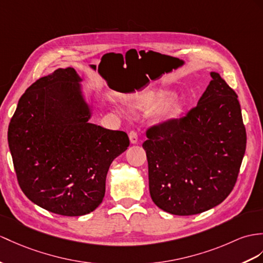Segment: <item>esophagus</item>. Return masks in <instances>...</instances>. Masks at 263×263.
<instances>
[{"mask_svg": "<svg viewBox=\"0 0 263 263\" xmlns=\"http://www.w3.org/2000/svg\"><path fill=\"white\" fill-rule=\"evenodd\" d=\"M129 142H130V144H137V142H138V135H137V133L136 132H130L129 133Z\"/></svg>", "mask_w": 263, "mask_h": 263, "instance_id": "34e87169", "label": "esophagus"}]
</instances>
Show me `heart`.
Listing matches in <instances>:
<instances>
[{
    "mask_svg": "<svg viewBox=\"0 0 263 263\" xmlns=\"http://www.w3.org/2000/svg\"><path fill=\"white\" fill-rule=\"evenodd\" d=\"M176 92L173 90H157L144 95L137 102V107L144 111H156L166 105L165 116L167 119H175L181 116L184 111V104L175 99Z\"/></svg>",
    "mask_w": 263,
    "mask_h": 263,
    "instance_id": "1",
    "label": "heart"
}]
</instances>
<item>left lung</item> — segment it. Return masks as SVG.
I'll return each mask as SVG.
<instances>
[{"mask_svg":"<svg viewBox=\"0 0 263 263\" xmlns=\"http://www.w3.org/2000/svg\"><path fill=\"white\" fill-rule=\"evenodd\" d=\"M212 80L187 116L152 128L143 144L153 202L174 215H193L222 203L233 190L247 134L238 96Z\"/></svg>","mask_w":263,"mask_h":263,"instance_id":"obj_1","label":"left lung"}]
</instances>
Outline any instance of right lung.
Listing matches in <instances>:
<instances>
[{"mask_svg": "<svg viewBox=\"0 0 263 263\" xmlns=\"http://www.w3.org/2000/svg\"><path fill=\"white\" fill-rule=\"evenodd\" d=\"M83 78L59 68L17 102L8 142L17 182L30 201L55 214L80 216L104 200L106 176L129 146L127 134L90 123Z\"/></svg>", "mask_w": 263, "mask_h": 263, "instance_id": "right-lung-1", "label": "right lung"}]
</instances>
